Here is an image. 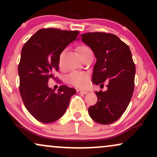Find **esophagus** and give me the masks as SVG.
<instances>
[{"label": "esophagus", "mask_w": 157, "mask_h": 157, "mask_svg": "<svg viewBox=\"0 0 157 157\" xmlns=\"http://www.w3.org/2000/svg\"><path fill=\"white\" fill-rule=\"evenodd\" d=\"M77 93L79 94H88L87 91H82V90H80V89H77Z\"/></svg>", "instance_id": "obj_1"}]
</instances>
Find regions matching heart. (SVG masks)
Returning a JSON list of instances; mask_svg holds the SVG:
<instances>
[{
  "label": "heart",
  "instance_id": "heart-1",
  "mask_svg": "<svg viewBox=\"0 0 157 157\" xmlns=\"http://www.w3.org/2000/svg\"><path fill=\"white\" fill-rule=\"evenodd\" d=\"M91 49L89 47L86 46H82L78 48V52L80 57L83 56L86 54L91 52ZM64 55V52H63L59 56L58 59V65L60 67L62 66L63 63V57ZM89 76L88 74L84 72H79V71H74L68 75L67 77V80L68 82L77 87L85 88L89 85Z\"/></svg>",
  "mask_w": 157,
  "mask_h": 157
}]
</instances>
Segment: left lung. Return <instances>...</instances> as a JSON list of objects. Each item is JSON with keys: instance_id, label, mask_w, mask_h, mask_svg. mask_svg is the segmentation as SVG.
<instances>
[{"instance_id": "1", "label": "left lung", "mask_w": 157, "mask_h": 157, "mask_svg": "<svg viewBox=\"0 0 157 157\" xmlns=\"http://www.w3.org/2000/svg\"><path fill=\"white\" fill-rule=\"evenodd\" d=\"M80 37L97 58L92 82L95 85L109 82L105 91H95L97 102L89 108V116L97 123L109 125L125 112L134 92L136 67L131 50L113 34L89 32Z\"/></svg>"}]
</instances>
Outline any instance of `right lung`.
<instances>
[{
	"mask_svg": "<svg viewBox=\"0 0 157 157\" xmlns=\"http://www.w3.org/2000/svg\"><path fill=\"white\" fill-rule=\"evenodd\" d=\"M78 31L42 29L24 44L18 66L20 92L25 107L38 121L50 123L66 113L70 99L76 90L60 86L55 93L48 86L58 71L59 56L73 42Z\"/></svg>",
	"mask_w": 157,
	"mask_h": 157,
	"instance_id": "right-lung-1",
	"label": "right lung"
}]
</instances>
